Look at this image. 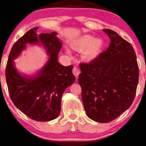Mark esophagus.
<instances>
[{"mask_svg": "<svg viewBox=\"0 0 146 146\" xmlns=\"http://www.w3.org/2000/svg\"><path fill=\"white\" fill-rule=\"evenodd\" d=\"M72 72L74 74V75L75 76L76 78H78V76L80 74V70H78V68L76 67H74L72 70Z\"/></svg>", "mask_w": 146, "mask_h": 146, "instance_id": "obj_1", "label": "esophagus"}]
</instances>
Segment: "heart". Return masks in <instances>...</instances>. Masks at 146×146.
Returning a JSON list of instances; mask_svg holds the SVG:
<instances>
[{
	"mask_svg": "<svg viewBox=\"0 0 146 146\" xmlns=\"http://www.w3.org/2000/svg\"><path fill=\"white\" fill-rule=\"evenodd\" d=\"M103 42L100 38H94L90 35H84L80 38L72 43V48L77 50L85 51L83 53V57L88 61H91L98 56L100 50L102 47ZM67 54L71 56V52L66 49Z\"/></svg>",
	"mask_w": 146,
	"mask_h": 146,
	"instance_id": "b5f03b06",
	"label": "heart"
}]
</instances>
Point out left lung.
I'll use <instances>...</instances> for the list:
<instances>
[{"label":"left lung","instance_id":"8db88e82","mask_svg":"<svg viewBox=\"0 0 146 146\" xmlns=\"http://www.w3.org/2000/svg\"><path fill=\"white\" fill-rule=\"evenodd\" d=\"M103 31L110 43L89 64H80L78 83L87 116L100 123L113 120L130 107L139 80L134 49L115 32Z\"/></svg>","mask_w":146,"mask_h":146}]
</instances>
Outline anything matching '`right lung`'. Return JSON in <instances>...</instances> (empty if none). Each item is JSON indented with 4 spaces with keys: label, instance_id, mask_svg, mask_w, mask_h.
Masks as SVG:
<instances>
[{
    "label": "right lung",
    "instance_id": "right-lung-1",
    "mask_svg": "<svg viewBox=\"0 0 146 146\" xmlns=\"http://www.w3.org/2000/svg\"><path fill=\"white\" fill-rule=\"evenodd\" d=\"M33 28L14 44L9 54L6 80L10 97L19 110L34 120L48 121L59 116L61 98L65 90L75 81L73 66H64L58 62L62 43L56 32L37 33ZM28 44L39 45L49 57L45 66L34 76L21 75L13 60Z\"/></svg>",
    "mask_w": 146,
    "mask_h": 146
}]
</instances>
